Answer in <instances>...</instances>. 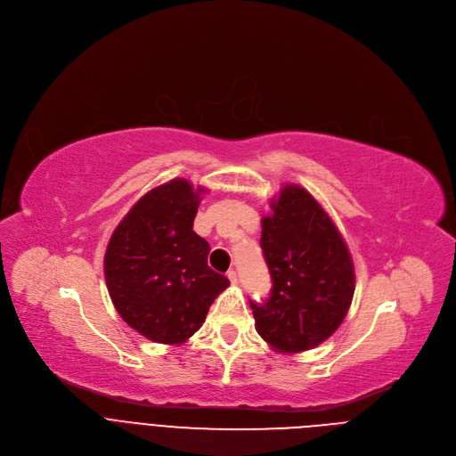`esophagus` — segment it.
<instances>
[{"mask_svg":"<svg viewBox=\"0 0 456 456\" xmlns=\"http://www.w3.org/2000/svg\"><path fill=\"white\" fill-rule=\"evenodd\" d=\"M227 278H229V281H231L232 285H236V283H238V274H236V271H232V269H231V271L227 273Z\"/></svg>","mask_w":456,"mask_h":456,"instance_id":"esophagus-1","label":"esophagus"}]
</instances>
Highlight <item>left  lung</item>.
<instances>
[{
  "mask_svg": "<svg viewBox=\"0 0 456 456\" xmlns=\"http://www.w3.org/2000/svg\"><path fill=\"white\" fill-rule=\"evenodd\" d=\"M262 220V251L271 295L249 300L258 335L295 353L316 347L335 333L354 293L347 245L320 203L302 187L285 185Z\"/></svg>",
  "mask_w": 456,
  "mask_h": 456,
  "instance_id": "1",
  "label": "left lung"
}]
</instances>
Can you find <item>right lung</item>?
I'll return each instance as SVG.
<instances>
[{"label": "right lung", "mask_w": 456, "mask_h": 456, "mask_svg": "<svg viewBox=\"0 0 456 456\" xmlns=\"http://www.w3.org/2000/svg\"><path fill=\"white\" fill-rule=\"evenodd\" d=\"M201 192L182 178L149 191L107 245L105 280L116 311L158 344L192 337L229 287L207 265L211 245L192 231Z\"/></svg>", "instance_id": "right-lung-1"}]
</instances>
